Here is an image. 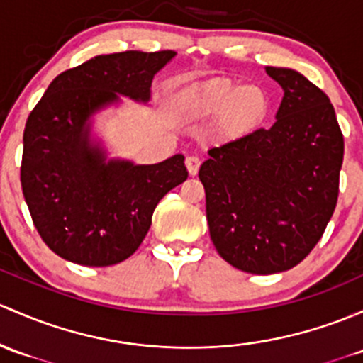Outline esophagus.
I'll list each match as a JSON object with an SVG mask.
<instances>
[{"mask_svg":"<svg viewBox=\"0 0 363 363\" xmlns=\"http://www.w3.org/2000/svg\"><path fill=\"white\" fill-rule=\"evenodd\" d=\"M200 165L201 162L198 156H188V158H186V169H188L189 175H196L198 170H200Z\"/></svg>","mask_w":363,"mask_h":363,"instance_id":"1","label":"esophagus"}]
</instances>
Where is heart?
Segmentation results:
<instances>
[{
  "label": "heart",
  "instance_id": "1",
  "mask_svg": "<svg viewBox=\"0 0 363 363\" xmlns=\"http://www.w3.org/2000/svg\"><path fill=\"white\" fill-rule=\"evenodd\" d=\"M175 109L184 120L216 116L213 137L220 143H236L264 123L269 114V97L261 86L212 78L179 90Z\"/></svg>",
  "mask_w": 363,
  "mask_h": 363
}]
</instances>
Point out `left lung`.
<instances>
[{
    "mask_svg": "<svg viewBox=\"0 0 363 363\" xmlns=\"http://www.w3.org/2000/svg\"><path fill=\"white\" fill-rule=\"evenodd\" d=\"M266 72L284 89L273 127L212 147L198 172L213 245L254 274L287 272L315 249L337 203L345 156L329 97L294 69Z\"/></svg>",
    "mask_w": 363,
    "mask_h": 363,
    "instance_id": "1",
    "label": "left lung"
}]
</instances>
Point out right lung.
I'll list each match as a JSON object with an SVG mask.
<instances>
[{
    "label": "right lung",
    "instance_id": "1",
    "mask_svg": "<svg viewBox=\"0 0 363 363\" xmlns=\"http://www.w3.org/2000/svg\"><path fill=\"white\" fill-rule=\"evenodd\" d=\"M174 50L97 55L60 72L28 118L21 182L41 240L66 261L111 266L139 249L158 201L188 179L184 156L155 165L109 160L89 118L125 95L147 102Z\"/></svg>",
    "mask_w": 363,
    "mask_h": 363
}]
</instances>
